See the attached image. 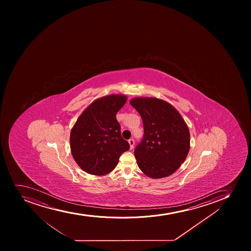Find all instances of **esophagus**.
Returning <instances> with one entry per match:
<instances>
[{
  "mask_svg": "<svg viewBox=\"0 0 251 251\" xmlns=\"http://www.w3.org/2000/svg\"><path fill=\"white\" fill-rule=\"evenodd\" d=\"M128 143H129L130 149H132L133 147H134V140L133 139H129L128 140Z\"/></svg>",
  "mask_w": 251,
  "mask_h": 251,
  "instance_id": "34e87169",
  "label": "esophagus"
}]
</instances>
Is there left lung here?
I'll return each instance as SVG.
<instances>
[{
	"mask_svg": "<svg viewBox=\"0 0 251 251\" xmlns=\"http://www.w3.org/2000/svg\"><path fill=\"white\" fill-rule=\"evenodd\" d=\"M130 104L144 127V137L134 151L139 169L151 178L174 174L190 150V132L183 118L169 102L154 97H136Z\"/></svg>",
	"mask_w": 251,
	"mask_h": 251,
	"instance_id": "1",
	"label": "left lung"
}]
</instances>
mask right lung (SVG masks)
I'll return each instance as SVG.
<instances>
[{
  "instance_id": "add662e5",
  "label": "right lung",
  "mask_w": 251,
  "mask_h": 251,
  "mask_svg": "<svg viewBox=\"0 0 251 251\" xmlns=\"http://www.w3.org/2000/svg\"><path fill=\"white\" fill-rule=\"evenodd\" d=\"M127 101L125 95L95 100L82 112L70 132V149L77 165L87 174L101 176L113 171L119 157L129 150L123 139L116 114Z\"/></svg>"
}]
</instances>
